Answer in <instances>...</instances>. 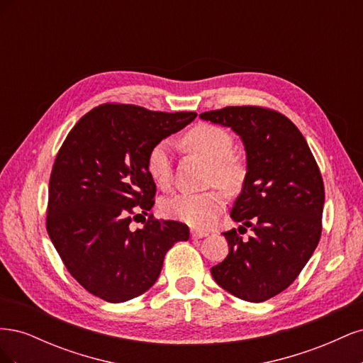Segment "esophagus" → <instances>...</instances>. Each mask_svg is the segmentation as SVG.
Instances as JSON below:
<instances>
[{"label": "esophagus", "mask_w": 363, "mask_h": 363, "mask_svg": "<svg viewBox=\"0 0 363 363\" xmlns=\"http://www.w3.org/2000/svg\"><path fill=\"white\" fill-rule=\"evenodd\" d=\"M191 236H192V239H200V238L207 236V232H203V230L192 228V230H191Z\"/></svg>", "instance_id": "34e87169"}]
</instances>
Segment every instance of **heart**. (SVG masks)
<instances>
[{
	"label": "heart",
	"instance_id": "b5f03b06",
	"mask_svg": "<svg viewBox=\"0 0 363 363\" xmlns=\"http://www.w3.org/2000/svg\"><path fill=\"white\" fill-rule=\"evenodd\" d=\"M182 144L195 155L212 163L211 182L218 183L228 194L242 189L247 169L244 163L233 156V138L228 131L213 124L192 127L182 139ZM145 168L150 179L159 186H167L171 180V148L167 140L152 145L147 155ZM225 206L223 191L212 189L203 194L182 192L164 200L162 211L168 218L177 219L195 228L211 227Z\"/></svg>",
	"mask_w": 363,
	"mask_h": 363
}]
</instances>
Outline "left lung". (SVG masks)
I'll use <instances>...</instances> for the list:
<instances>
[{
    "label": "left lung",
    "instance_id": "obj_1",
    "mask_svg": "<svg viewBox=\"0 0 363 363\" xmlns=\"http://www.w3.org/2000/svg\"><path fill=\"white\" fill-rule=\"evenodd\" d=\"M200 118L232 128L247 152L245 182L230 216L252 236L242 240L235 228L223 233L228 256L212 277L238 298L262 303L298 277L320 242L321 172L301 131L276 111L232 106Z\"/></svg>",
    "mask_w": 363,
    "mask_h": 363
}]
</instances>
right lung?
I'll use <instances>...</instances> for the list:
<instances>
[{
	"label": "right lung",
	"mask_w": 363,
	"mask_h": 363,
	"mask_svg": "<svg viewBox=\"0 0 363 363\" xmlns=\"http://www.w3.org/2000/svg\"><path fill=\"white\" fill-rule=\"evenodd\" d=\"M195 112H152L133 104H101L69 131L54 160L47 232L82 286L123 303L156 283L167 251L189 239V227L151 215L156 184L145 168L152 145L188 125Z\"/></svg>",
	"instance_id": "add662e5"
}]
</instances>
